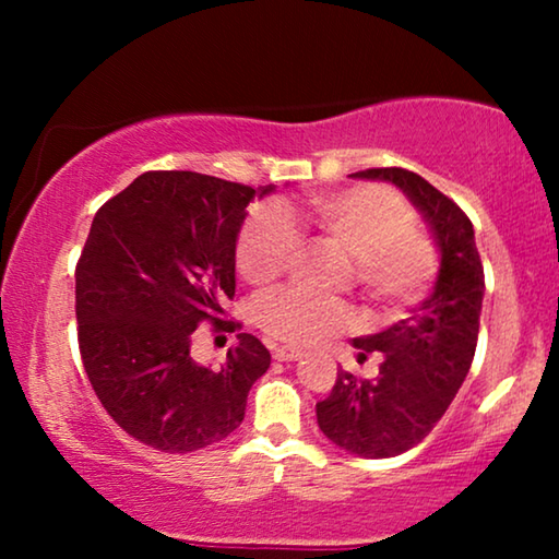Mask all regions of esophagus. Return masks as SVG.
Instances as JSON below:
<instances>
[{
  "instance_id": "34e87169",
  "label": "esophagus",
  "mask_w": 559,
  "mask_h": 559,
  "mask_svg": "<svg viewBox=\"0 0 559 559\" xmlns=\"http://www.w3.org/2000/svg\"><path fill=\"white\" fill-rule=\"evenodd\" d=\"M272 354L277 361H300L305 356V350L293 348V346H272Z\"/></svg>"
}]
</instances>
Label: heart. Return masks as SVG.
<instances>
[{"instance_id":"b5f03b06","label":"heart","mask_w":559,"mask_h":559,"mask_svg":"<svg viewBox=\"0 0 559 559\" xmlns=\"http://www.w3.org/2000/svg\"><path fill=\"white\" fill-rule=\"evenodd\" d=\"M316 228L328 247L350 257L354 285L377 316L392 318L425 295L435 274V249L415 228V213L400 195L379 186L325 193L308 201L302 216L293 209H257L241 228L236 264L251 285H270L293 264L300 249L297 221ZM259 323L289 343H312L346 331L350 312L343 302L287 287L266 295Z\"/></svg>"}]
</instances>
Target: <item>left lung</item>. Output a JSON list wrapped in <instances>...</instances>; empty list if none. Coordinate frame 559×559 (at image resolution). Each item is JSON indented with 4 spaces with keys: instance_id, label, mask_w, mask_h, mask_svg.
<instances>
[{
    "instance_id": "left-lung-1",
    "label": "left lung",
    "mask_w": 559,
    "mask_h": 559,
    "mask_svg": "<svg viewBox=\"0 0 559 559\" xmlns=\"http://www.w3.org/2000/svg\"><path fill=\"white\" fill-rule=\"evenodd\" d=\"M354 178L394 182L423 213L440 251L432 293L412 318L356 338L358 361L377 354V379L338 371L333 392L316 404L318 425L335 445L361 457H394L423 442L468 377L484 305L471 218L417 173L371 167Z\"/></svg>"
}]
</instances>
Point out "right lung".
<instances>
[{
  "label": "right lung",
  "instance_id": "add662e5",
  "mask_svg": "<svg viewBox=\"0 0 559 559\" xmlns=\"http://www.w3.org/2000/svg\"><path fill=\"white\" fill-rule=\"evenodd\" d=\"M190 170H152L96 211L75 264L79 348L91 386L121 430L163 453H193L241 425L270 350L236 335L221 366L198 364L201 323L224 320L236 289V239L254 195Z\"/></svg>",
  "mask_w": 559,
  "mask_h": 559
}]
</instances>
